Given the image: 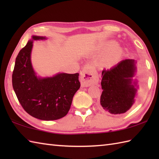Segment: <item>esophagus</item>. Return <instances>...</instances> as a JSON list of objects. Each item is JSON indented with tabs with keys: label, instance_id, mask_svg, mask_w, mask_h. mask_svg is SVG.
Segmentation results:
<instances>
[{
	"label": "esophagus",
	"instance_id": "1",
	"mask_svg": "<svg viewBox=\"0 0 159 159\" xmlns=\"http://www.w3.org/2000/svg\"><path fill=\"white\" fill-rule=\"evenodd\" d=\"M80 80H81L82 87H89L92 85H95L98 82V78L89 66L84 67L81 71Z\"/></svg>",
	"mask_w": 159,
	"mask_h": 159
}]
</instances>
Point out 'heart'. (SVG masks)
I'll return each instance as SVG.
<instances>
[{
	"label": "heart",
	"instance_id": "heart-1",
	"mask_svg": "<svg viewBox=\"0 0 159 159\" xmlns=\"http://www.w3.org/2000/svg\"><path fill=\"white\" fill-rule=\"evenodd\" d=\"M110 43H104L100 45L98 48L99 52H102L107 48ZM121 50L119 46L116 44L111 45L109 48L104 52L102 58L100 59L101 65L103 66H111L116 63L121 56Z\"/></svg>",
	"mask_w": 159,
	"mask_h": 159
}]
</instances>
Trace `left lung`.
Segmentation results:
<instances>
[{"instance_id": "left-lung-1", "label": "left lung", "mask_w": 159, "mask_h": 159, "mask_svg": "<svg viewBox=\"0 0 159 159\" xmlns=\"http://www.w3.org/2000/svg\"><path fill=\"white\" fill-rule=\"evenodd\" d=\"M133 59H124L102 72L100 109L113 115L126 112L133 106L137 92L133 78L136 70Z\"/></svg>"}]
</instances>
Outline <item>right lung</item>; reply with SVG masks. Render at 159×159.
<instances>
[{
	"instance_id": "right-lung-1",
	"label": "right lung",
	"mask_w": 159,
	"mask_h": 159,
	"mask_svg": "<svg viewBox=\"0 0 159 159\" xmlns=\"http://www.w3.org/2000/svg\"><path fill=\"white\" fill-rule=\"evenodd\" d=\"M43 37L33 36V39ZM33 41L30 40L17 56L12 74V85L19 102L30 116L42 120H56L66 116L73 96L80 88L79 74H58L40 79L31 62Z\"/></svg>"
}]
</instances>
